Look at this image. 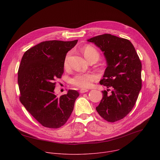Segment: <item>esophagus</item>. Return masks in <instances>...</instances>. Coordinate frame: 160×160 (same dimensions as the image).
<instances>
[{
    "label": "esophagus",
    "mask_w": 160,
    "mask_h": 160,
    "mask_svg": "<svg viewBox=\"0 0 160 160\" xmlns=\"http://www.w3.org/2000/svg\"><path fill=\"white\" fill-rule=\"evenodd\" d=\"M89 91V89H81L80 90V93H86V92H88Z\"/></svg>",
    "instance_id": "esophagus-1"
}]
</instances>
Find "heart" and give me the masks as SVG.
<instances>
[{"label":"heart","instance_id":"b5f03b06","mask_svg":"<svg viewBox=\"0 0 160 160\" xmlns=\"http://www.w3.org/2000/svg\"><path fill=\"white\" fill-rule=\"evenodd\" d=\"M82 53L87 60L91 58H99L97 50L91 46H86L82 48ZM67 56L65 60V65H67ZM98 78V76L94 72H79L76 74L71 79L70 82L74 86L80 88H88L91 86L93 82Z\"/></svg>","mask_w":160,"mask_h":160}]
</instances>
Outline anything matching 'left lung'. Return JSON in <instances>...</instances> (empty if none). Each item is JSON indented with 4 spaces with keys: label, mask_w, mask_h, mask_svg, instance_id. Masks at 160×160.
Instances as JSON below:
<instances>
[{
    "label": "left lung",
    "mask_w": 160,
    "mask_h": 160,
    "mask_svg": "<svg viewBox=\"0 0 160 160\" xmlns=\"http://www.w3.org/2000/svg\"><path fill=\"white\" fill-rule=\"evenodd\" d=\"M102 50L107 67L101 85L112 88L102 91L103 97L96 108L98 114L108 122L123 119L132 110L141 89L142 65L131 42L109 33L88 39Z\"/></svg>",
    "instance_id": "1"
}]
</instances>
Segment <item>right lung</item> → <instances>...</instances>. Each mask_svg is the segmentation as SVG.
I'll return each instance as SVG.
<instances>
[{"label":"right lung","instance_id":"1","mask_svg":"<svg viewBox=\"0 0 160 160\" xmlns=\"http://www.w3.org/2000/svg\"><path fill=\"white\" fill-rule=\"evenodd\" d=\"M77 42V39L41 42L27 50L21 59L18 71L20 101L45 127L63 126L79 96L77 91L72 89L60 97L54 93V81L63 73L66 54Z\"/></svg>","mask_w":160,"mask_h":160}]
</instances>
